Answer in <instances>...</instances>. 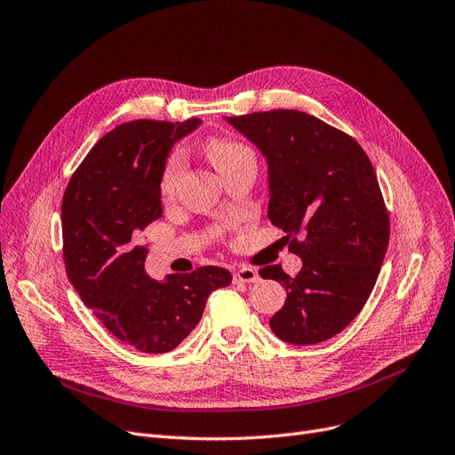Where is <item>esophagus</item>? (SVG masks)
<instances>
[{
	"instance_id": "obj_1",
	"label": "esophagus",
	"mask_w": 455,
	"mask_h": 455,
	"mask_svg": "<svg viewBox=\"0 0 455 455\" xmlns=\"http://www.w3.org/2000/svg\"><path fill=\"white\" fill-rule=\"evenodd\" d=\"M257 279H259L257 270L248 268V267L235 270V274H233V281H235V283H253V281H257Z\"/></svg>"
}]
</instances>
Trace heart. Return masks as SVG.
Instances as JSON below:
<instances>
[{"mask_svg": "<svg viewBox=\"0 0 455 455\" xmlns=\"http://www.w3.org/2000/svg\"><path fill=\"white\" fill-rule=\"evenodd\" d=\"M246 154H250V149L246 146L236 144L228 139H212L207 144V156L216 170L226 166L228 163H231L235 159L246 156ZM181 172H183V157L180 154H174L168 159V163L164 166L163 180H161V188L166 196H170V194L174 192V188L181 178Z\"/></svg>", "mask_w": 455, "mask_h": 455, "instance_id": "heart-1", "label": "heart"}]
</instances>
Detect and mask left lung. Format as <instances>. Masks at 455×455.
Wrapping results in <instances>:
<instances>
[{"mask_svg":"<svg viewBox=\"0 0 455 455\" xmlns=\"http://www.w3.org/2000/svg\"><path fill=\"white\" fill-rule=\"evenodd\" d=\"M224 120L267 161L268 219L301 259L296 277L277 265L259 275L287 291L270 330L291 344L340 333L369 299L388 244V216L361 146L307 113L277 109Z\"/></svg>","mask_w":455,"mask_h":455,"instance_id":"1","label":"left lung"}]
</instances>
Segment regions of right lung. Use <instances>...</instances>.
Instances as JSON below:
<instances>
[{"mask_svg":"<svg viewBox=\"0 0 455 455\" xmlns=\"http://www.w3.org/2000/svg\"><path fill=\"white\" fill-rule=\"evenodd\" d=\"M202 120H135L115 127L72 176L62 198L70 283L103 326L144 354H166L198 326L209 294L231 283L220 267L149 277L140 231L161 219L172 148Z\"/></svg>","mask_w":455,"mask_h":455,"instance_id":"add662e5","label":"right lung"}]
</instances>
